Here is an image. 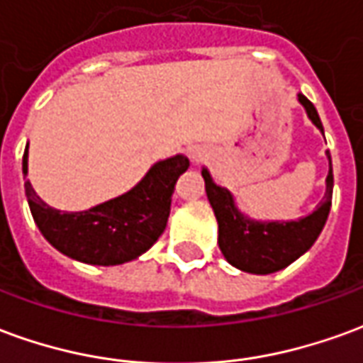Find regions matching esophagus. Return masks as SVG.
Here are the masks:
<instances>
[{
  "mask_svg": "<svg viewBox=\"0 0 363 363\" xmlns=\"http://www.w3.org/2000/svg\"><path fill=\"white\" fill-rule=\"evenodd\" d=\"M190 157H192V161H200V159H202V155H200V153H196V151H192V153H190Z\"/></svg>",
  "mask_w": 363,
  "mask_h": 363,
  "instance_id": "34e87169",
  "label": "esophagus"
}]
</instances>
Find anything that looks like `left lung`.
Segmentation results:
<instances>
[{
  "instance_id": "1",
  "label": "left lung",
  "mask_w": 363,
  "mask_h": 363,
  "mask_svg": "<svg viewBox=\"0 0 363 363\" xmlns=\"http://www.w3.org/2000/svg\"><path fill=\"white\" fill-rule=\"evenodd\" d=\"M307 116L323 132L317 108L305 95H297ZM328 157L327 190L317 210L296 221H255L239 212L233 194L213 182L208 169H202L206 194L218 220V245L231 267L251 274H272L289 267L317 241L327 223L333 202V163Z\"/></svg>"
}]
</instances>
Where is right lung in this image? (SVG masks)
<instances>
[{
    "label": "right lung",
    "mask_w": 363,
    "mask_h": 363,
    "mask_svg": "<svg viewBox=\"0 0 363 363\" xmlns=\"http://www.w3.org/2000/svg\"><path fill=\"white\" fill-rule=\"evenodd\" d=\"M184 155L157 161L126 194L85 212H60L36 196L25 182L28 208L44 239L69 259L96 267H116L151 249L165 231L177 179L189 169ZM28 171V147L23 173Z\"/></svg>",
    "instance_id": "right-lung-1"
}]
</instances>
